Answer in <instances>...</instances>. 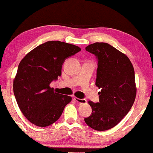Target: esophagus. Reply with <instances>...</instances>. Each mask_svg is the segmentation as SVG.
<instances>
[{
    "mask_svg": "<svg viewBox=\"0 0 153 153\" xmlns=\"http://www.w3.org/2000/svg\"><path fill=\"white\" fill-rule=\"evenodd\" d=\"M74 101H76V102H78V103H79V104H87L86 100H85V99H79V98L74 97Z\"/></svg>",
    "mask_w": 153,
    "mask_h": 153,
    "instance_id": "1",
    "label": "esophagus"
}]
</instances>
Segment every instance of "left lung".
I'll use <instances>...</instances> for the list:
<instances>
[{
    "label": "left lung",
    "instance_id": "8db88e82",
    "mask_svg": "<svg viewBox=\"0 0 153 153\" xmlns=\"http://www.w3.org/2000/svg\"><path fill=\"white\" fill-rule=\"evenodd\" d=\"M85 50L98 59L95 85L101 91L100 102H88L92 114L84 120L95 130H108L122 120L134 102V70L125 53L107 43L95 42Z\"/></svg>",
    "mask_w": 153,
    "mask_h": 153
}]
</instances>
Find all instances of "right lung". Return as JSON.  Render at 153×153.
<instances>
[{
	"mask_svg": "<svg viewBox=\"0 0 153 153\" xmlns=\"http://www.w3.org/2000/svg\"><path fill=\"white\" fill-rule=\"evenodd\" d=\"M77 46L49 41L26 54L19 65L13 91L21 111L31 123L47 127L58 120L72 97L56 93L50 87L61 75L66 58L81 51Z\"/></svg>",
	"mask_w": 153,
	"mask_h": 153,
	"instance_id": "add662e5",
	"label": "right lung"
}]
</instances>
